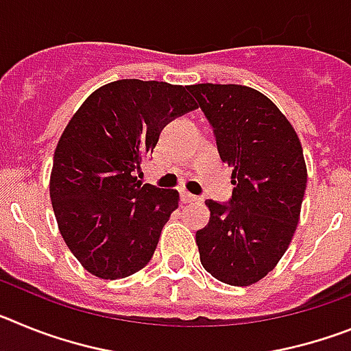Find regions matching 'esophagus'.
Listing matches in <instances>:
<instances>
[{"label":"esophagus","instance_id":"esophagus-1","mask_svg":"<svg viewBox=\"0 0 351 351\" xmlns=\"http://www.w3.org/2000/svg\"><path fill=\"white\" fill-rule=\"evenodd\" d=\"M181 200L184 204H191V202H197L198 197H195V195H191L190 191L186 190H181Z\"/></svg>","mask_w":351,"mask_h":351}]
</instances>
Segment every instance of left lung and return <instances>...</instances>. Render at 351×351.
Here are the masks:
<instances>
[{"mask_svg":"<svg viewBox=\"0 0 351 351\" xmlns=\"http://www.w3.org/2000/svg\"><path fill=\"white\" fill-rule=\"evenodd\" d=\"M190 93L209 121L221 161L232 169L228 202L206 200L207 226L197 232L204 269L232 287L267 276L299 223L306 163L295 130L256 89L195 84Z\"/></svg>","mask_w":351,"mask_h":351,"instance_id":"8db88e82","label":"left lung"}]
</instances>
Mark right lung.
Instances as JSON below:
<instances>
[{
	"instance_id": "add662e5",
	"label": "right lung",
	"mask_w": 351,
	"mask_h": 351,
	"mask_svg": "<svg viewBox=\"0 0 351 351\" xmlns=\"http://www.w3.org/2000/svg\"><path fill=\"white\" fill-rule=\"evenodd\" d=\"M197 104L184 86L123 79L96 89L54 153L51 200L64 243L86 271L119 280L153 258L179 193L137 179L161 130Z\"/></svg>"
}]
</instances>
